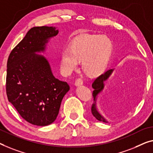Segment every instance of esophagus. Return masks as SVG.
<instances>
[{
	"mask_svg": "<svg viewBox=\"0 0 153 153\" xmlns=\"http://www.w3.org/2000/svg\"><path fill=\"white\" fill-rule=\"evenodd\" d=\"M83 84V80L80 78H78L76 79V82H75V85L76 86H81Z\"/></svg>",
	"mask_w": 153,
	"mask_h": 153,
	"instance_id": "1",
	"label": "esophagus"
}]
</instances>
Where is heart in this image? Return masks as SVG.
Instances as JSON below:
<instances>
[{"label":"heart","mask_w":153,"mask_h":153,"mask_svg":"<svg viewBox=\"0 0 153 153\" xmlns=\"http://www.w3.org/2000/svg\"><path fill=\"white\" fill-rule=\"evenodd\" d=\"M113 51V43L106 36L83 35L75 39L69 49L61 53L60 67L62 72L69 74L78 67L88 76H97L106 69Z\"/></svg>","instance_id":"obj_1"}]
</instances>
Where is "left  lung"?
Returning <instances> with one entry per match:
<instances>
[{
	"label": "left lung",
	"mask_w": 153,
	"mask_h": 153,
	"mask_svg": "<svg viewBox=\"0 0 153 153\" xmlns=\"http://www.w3.org/2000/svg\"><path fill=\"white\" fill-rule=\"evenodd\" d=\"M114 69H109L106 71V72H104L103 74L100 75L99 77H97L96 79H95L92 84V87L94 91L93 92V97L94 98V103L92 105V108H91V112H92L93 115L96 118V119L100 121V122H103L104 123H108L107 121L104 117L102 115V114L99 112L98 109L97 107V99L98 97V95L100 94L102 92V91L104 90V86H105V81L108 79L109 77L111 76L112 73L113 72Z\"/></svg>",
	"instance_id": "left-lung-1"
}]
</instances>
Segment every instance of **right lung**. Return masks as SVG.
Listing matches in <instances>:
<instances>
[{"mask_svg": "<svg viewBox=\"0 0 153 153\" xmlns=\"http://www.w3.org/2000/svg\"><path fill=\"white\" fill-rule=\"evenodd\" d=\"M58 32L55 27L31 28L11 51L7 64L9 102L24 120L36 126H47L56 120L70 89L66 82L55 77L49 61L41 54Z\"/></svg>", "mask_w": 153, "mask_h": 153, "instance_id": "right-lung-1", "label": "right lung"}]
</instances>
